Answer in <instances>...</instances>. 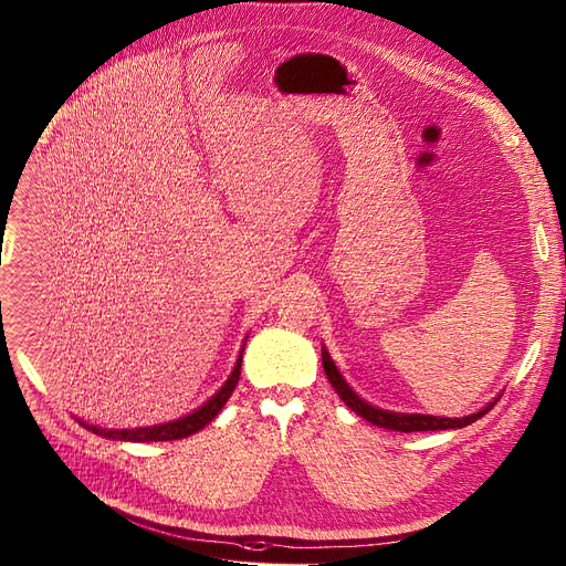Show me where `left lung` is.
I'll use <instances>...</instances> for the list:
<instances>
[{
  "mask_svg": "<svg viewBox=\"0 0 566 566\" xmlns=\"http://www.w3.org/2000/svg\"><path fill=\"white\" fill-rule=\"evenodd\" d=\"M322 365L324 373L334 386V390L340 395V400L354 411L358 413L363 420H368L377 427L384 429H392V431H439V429H461L475 420H480L484 413H489L493 409V405L501 400V395L493 397L489 405H484L480 411L461 416V418H443V416H427V413H397V411H386L379 407H373L370 402H365L363 397L347 384V379L340 375V370L336 368L334 358H331L328 349L322 345Z\"/></svg>",
  "mask_w": 566,
  "mask_h": 566,
  "instance_id": "obj_1",
  "label": "left lung"
}]
</instances>
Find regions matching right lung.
<instances>
[{
	"instance_id": "right-lung-1",
	"label": "right lung",
	"mask_w": 566,
	"mask_h": 566,
	"mask_svg": "<svg viewBox=\"0 0 566 566\" xmlns=\"http://www.w3.org/2000/svg\"><path fill=\"white\" fill-rule=\"evenodd\" d=\"M249 338V336H247ZM244 352V347H242ZM242 352L232 365V370L228 375V379L223 381V386L210 397L208 402H203L198 409H193L191 413L171 420V422H161V424H148V427H132V429H107V427H97L91 422H84L77 418V422L93 431V434L103 437V439H112V441H132V443H150V441H178L185 437L196 434V431H201L208 422H212L219 411L223 409V405L228 402V397L235 390L238 381H240V370H242Z\"/></svg>"
}]
</instances>
